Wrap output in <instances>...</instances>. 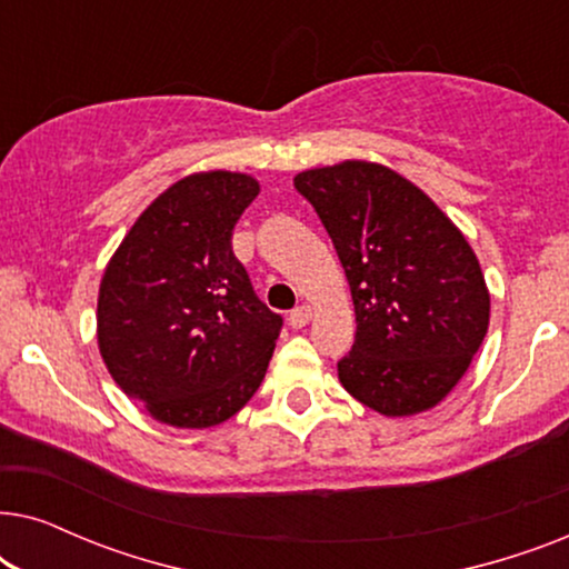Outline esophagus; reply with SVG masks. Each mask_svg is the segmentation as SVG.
<instances>
[{
	"mask_svg": "<svg viewBox=\"0 0 569 569\" xmlns=\"http://www.w3.org/2000/svg\"><path fill=\"white\" fill-rule=\"evenodd\" d=\"M310 318H313V310H310V306H298L292 310L287 321H290L292 329H302V326L310 323Z\"/></svg>",
	"mask_w": 569,
	"mask_h": 569,
	"instance_id": "34e87169",
	"label": "esophagus"
}]
</instances>
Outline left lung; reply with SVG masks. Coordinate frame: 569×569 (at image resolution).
Returning <instances> with one entry per match:
<instances>
[{"label":"left lung","instance_id":"obj_1","mask_svg":"<svg viewBox=\"0 0 569 569\" xmlns=\"http://www.w3.org/2000/svg\"><path fill=\"white\" fill-rule=\"evenodd\" d=\"M295 189L321 217L355 302L349 396L386 417L427 411L453 391L489 329L479 259L427 193L368 160L310 168Z\"/></svg>","mask_w":569,"mask_h":569}]
</instances>
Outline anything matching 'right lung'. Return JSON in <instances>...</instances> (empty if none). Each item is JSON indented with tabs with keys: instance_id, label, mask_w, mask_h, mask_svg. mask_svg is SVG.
Wrapping results in <instances>:
<instances>
[{
	"instance_id": "1",
	"label": "right lung",
	"mask_w": 569,
	"mask_h": 569,
	"mask_svg": "<svg viewBox=\"0 0 569 569\" xmlns=\"http://www.w3.org/2000/svg\"><path fill=\"white\" fill-rule=\"evenodd\" d=\"M259 191L230 170L181 178L137 217L100 279V357L162 425H220L267 376L282 316L256 298L230 243Z\"/></svg>"
}]
</instances>
